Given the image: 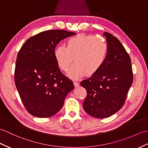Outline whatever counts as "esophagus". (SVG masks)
I'll return each mask as SVG.
<instances>
[{"label": "esophagus", "mask_w": 148, "mask_h": 148, "mask_svg": "<svg viewBox=\"0 0 148 148\" xmlns=\"http://www.w3.org/2000/svg\"><path fill=\"white\" fill-rule=\"evenodd\" d=\"M73 84H74V85H75V86H79V83L78 82H77V81H74L73 82Z\"/></svg>", "instance_id": "1"}]
</instances>
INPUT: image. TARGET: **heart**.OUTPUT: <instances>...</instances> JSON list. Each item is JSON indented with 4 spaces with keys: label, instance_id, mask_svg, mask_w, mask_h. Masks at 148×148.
<instances>
[{
    "label": "heart",
    "instance_id": "obj_1",
    "mask_svg": "<svg viewBox=\"0 0 148 148\" xmlns=\"http://www.w3.org/2000/svg\"><path fill=\"white\" fill-rule=\"evenodd\" d=\"M107 45L102 39L84 34L70 38L66 47L59 46L54 52L58 66L64 71L69 70L68 76L78 78L85 73L92 76L98 71L105 62Z\"/></svg>",
    "mask_w": 148,
    "mask_h": 148
}]
</instances>
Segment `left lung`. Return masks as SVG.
<instances>
[{
	"mask_svg": "<svg viewBox=\"0 0 148 148\" xmlns=\"http://www.w3.org/2000/svg\"><path fill=\"white\" fill-rule=\"evenodd\" d=\"M103 35L107 44L105 62L96 73L80 83L87 92L83 103L85 111L99 119L121 109L133 81L131 58L121 42L108 32Z\"/></svg>",
	"mask_w": 148,
	"mask_h": 148,
	"instance_id": "8db88e82",
	"label": "left lung"
}]
</instances>
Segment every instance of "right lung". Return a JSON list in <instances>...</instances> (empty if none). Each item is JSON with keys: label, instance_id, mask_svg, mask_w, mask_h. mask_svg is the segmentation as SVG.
<instances>
[{"label": "right lung", "instance_id": "obj_1", "mask_svg": "<svg viewBox=\"0 0 148 148\" xmlns=\"http://www.w3.org/2000/svg\"><path fill=\"white\" fill-rule=\"evenodd\" d=\"M76 34L64 30L42 31L25 42L17 54L14 80L21 99L32 116L51 117L63 106L73 82L60 71L54 52L56 45Z\"/></svg>", "mask_w": 148, "mask_h": 148}]
</instances>
